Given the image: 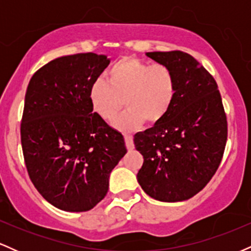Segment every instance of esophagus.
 <instances>
[{
  "instance_id": "1",
  "label": "esophagus",
  "mask_w": 251,
  "mask_h": 251,
  "mask_svg": "<svg viewBox=\"0 0 251 251\" xmlns=\"http://www.w3.org/2000/svg\"><path fill=\"white\" fill-rule=\"evenodd\" d=\"M124 138H125V143H126V148H127L128 151L134 149V144H133V137L128 133H124Z\"/></svg>"
}]
</instances>
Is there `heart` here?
<instances>
[{"instance_id": "1", "label": "heart", "mask_w": 251, "mask_h": 251, "mask_svg": "<svg viewBox=\"0 0 251 251\" xmlns=\"http://www.w3.org/2000/svg\"><path fill=\"white\" fill-rule=\"evenodd\" d=\"M103 79L89 91L92 108L102 119L112 120L127 109L116 124L122 129H132L145 124H155L171 109L177 93L174 72L164 63H150L137 57H123L109 68Z\"/></svg>"}]
</instances>
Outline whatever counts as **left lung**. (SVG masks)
I'll list each match as a JSON object with an SVG mask.
<instances>
[{"mask_svg": "<svg viewBox=\"0 0 251 251\" xmlns=\"http://www.w3.org/2000/svg\"><path fill=\"white\" fill-rule=\"evenodd\" d=\"M146 55L174 72L177 93L169 113L134 135L144 163L138 183L150 197L180 201L205 188L223 158L227 122L214 76L181 50Z\"/></svg>", "mask_w": 251, "mask_h": 251, "instance_id": "left-lung-1", "label": "left lung"}]
</instances>
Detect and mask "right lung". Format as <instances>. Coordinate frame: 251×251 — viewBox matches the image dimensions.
Listing matches in <instances>:
<instances>
[{"label": "right lung", "instance_id": "right-lung-1", "mask_svg": "<svg viewBox=\"0 0 251 251\" xmlns=\"http://www.w3.org/2000/svg\"><path fill=\"white\" fill-rule=\"evenodd\" d=\"M108 65L96 53L57 57L34 73L25 92V168L40 195L65 211H88L102 201L109 174L127 152L123 134L89 102L91 87Z\"/></svg>", "mask_w": 251, "mask_h": 251}]
</instances>
